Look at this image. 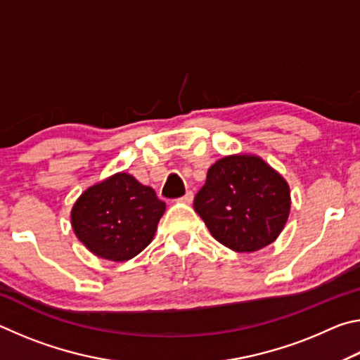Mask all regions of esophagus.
I'll return each mask as SVG.
<instances>
[{"mask_svg": "<svg viewBox=\"0 0 360 360\" xmlns=\"http://www.w3.org/2000/svg\"><path fill=\"white\" fill-rule=\"evenodd\" d=\"M192 200H193V193H192V192H187V193L184 195V197L181 198V202L186 203V205H191Z\"/></svg>", "mask_w": 360, "mask_h": 360, "instance_id": "1", "label": "esophagus"}]
</instances>
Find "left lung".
I'll list each match as a JSON object with an SVG mask.
<instances>
[{"instance_id":"1","label":"left lung","mask_w":360,"mask_h":360,"mask_svg":"<svg viewBox=\"0 0 360 360\" xmlns=\"http://www.w3.org/2000/svg\"><path fill=\"white\" fill-rule=\"evenodd\" d=\"M193 208L221 245L255 252L283 231L290 212V188L262 157L225 155L210 167Z\"/></svg>"}]
</instances>
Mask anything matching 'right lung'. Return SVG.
<instances>
[{"label":"right lung","instance_id":"add662e5","mask_svg":"<svg viewBox=\"0 0 360 360\" xmlns=\"http://www.w3.org/2000/svg\"><path fill=\"white\" fill-rule=\"evenodd\" d=\"M165 203L129 173L85 188L71 210L75 235L96 257L127 262L154 240Z\"/></svg>","mask_w":360,"mask_h":360}]
</instances>
